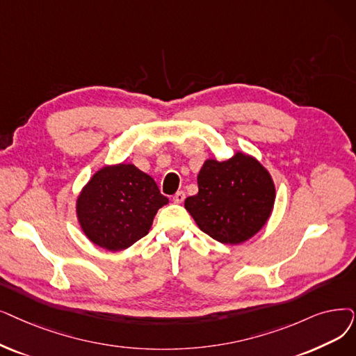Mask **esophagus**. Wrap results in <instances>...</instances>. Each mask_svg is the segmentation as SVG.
<instances>
[{"label":"esophagus","instance_id":"34e87169","mask_svg":"<svg viewBox=\"0 0 356 356\" xmlns=\"http://www.w3.org/2000/svg\"><path fill=\"white\" fill-rule=\"evenodd\" d=\"M184 197H186V195H184V192H183V191H179V192L173 196V202H175V204H181L183 200H184Z\"/></svg>","mask_w":356,"mask_h":356}]
</instances>
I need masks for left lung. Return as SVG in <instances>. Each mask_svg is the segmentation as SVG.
Here are the masks:
<instances>
[{
    "mask_svg": "<svg viewBox=\"0 0 356 356\" xmlns=\"http://www.w3.org/2000/svg\"><path fill=\"white\" fill-rule=\"evenodd\" d=\"M197 188L184 200V208L205 234L224 244H240L257 234L275 204L269 172L240 151L225 161L207 160Z\"/></svg>",
    "mask_w": 356,
    "mask_h": 356,
    "instance_id": "left-lung-1",
    "label": "left lung"
}]
</instances>
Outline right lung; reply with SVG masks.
Masks as SVG:
<instances>
[{
	"label": "right lung",
	"mask_w": 356,
	"mask_h": 356,
	"mask_svg": "<svg viewBox=\"0 0 356 356\" xmlns=\"http://www.w3.org/2000/svg\"><path fill=\"white\" fill-rule=\"evenodd\" d=\"M167 204L151 176L122 163L92 175L76 197V216L90 241L119 252L147 236L157 211Z\"/></svg>",
	"instance_id": "1"
}]
</instances>
